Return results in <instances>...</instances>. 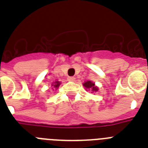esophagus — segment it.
<instances>
[{
	"label": "esophagus",
	"mask_w": 148,
	"mask_h": 148,
	"mask_svg": "<svg viewBox=\"0 0 148 148\" xmlns=\"http://www.w3.org/2000/svg\"><path fill=\"white\" fill-rule=\"evenodd\" d=\"M68 81L73 82V81H74V80H75V77H68Z\"/></svg>",
	"instance_id": "obj_1"
}]
</instances>
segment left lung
<instances>
[{
	"label": "left lung",
	"mask_w": 148,
	"mask_h": 148,
	"mask_svg": "<svg viewBox=\"0 0 148 148\" xmlns=\"http://www.w3.org/2000/svg\"><path fill=\"white\" fill-rule=\"evenodd\" d=\"M84 86L85 87V89H89L90 91H92L91 92H97L99 90V88L97 86H95V84L92 83L91 80H89V81L85 82L84 84H83Z\"/></svg>",
	"instance_id": "obj_1"
}]
</instances>
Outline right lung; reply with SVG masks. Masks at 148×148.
<instances>
[{
	"mask_svg": "<svg viewBox=\"0 0 148 148\" xmlns=\"http://www.w3.org/2000/svg\"><path fill=\"white\" fill-rule=\"evenodd\" d=\"M60 84L61 83L59 81H56L55 83H53V84H52V86H53V88H55V89H58L59 85H60Z\"/></svg>",
	"mask_w": 148,
	"mask_h": 148,
	"instance_id": "add662e5",
	"label": "right lung"
}]
</instances>
